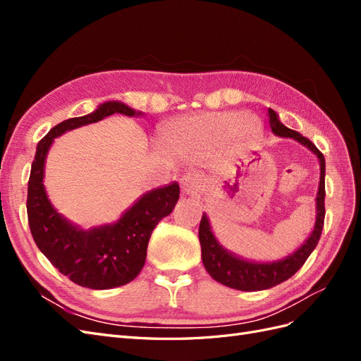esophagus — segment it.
Wrapping results in <instances>:
<instances>
[{
  "label": "esophagus",
  "instance_id": "esophagus-1",
  "mask_svg": "<svg viewBox=\"0 0 361 361\" xmlns=\"http://www.w3.org/2000/svg\"><path fill=\"white\" fill-rule=\"evenodd\" d=\"M200 179L197 174L194 173H187L183 174L182 179H180V187H182V191L185 194H194L200 190Z\"/></svg>",
  "mask_w": 361,
  "mask_h": 361
}]
</instances>
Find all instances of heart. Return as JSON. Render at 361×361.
Returning a JSON list of instances; mask_svg holds the SVG:
<instances>
[{
	"label": "heart",
	"mask_w": 361,
	"mask_h": 361,
	"mask_svg": "<svg viewBox=\"0 0 361 361\" xmlns=\"http://www.w3.org/2000/svg\"><path fill=\"white\" fill-rule=\"evenodd\" d=\"M255 128V134L252 128ZM251 133L254 137L247 139ZM259 134L256 120L243 113H206L185 118L170 128L167 140L174 146L192 145L197 141H218L223 143L233 138L236 143L251 145Z\"/></svg>",
	"instance_id": "obj_1"
}]
</instances>
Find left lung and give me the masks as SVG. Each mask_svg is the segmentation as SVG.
Instances as JSON below:
<instances>
[{
  "label": "left lung",
  "instance_id": "1",
  "mask_svg": "<svg viewBox=\"0 0 361 361\" xmlns=\"http://www.w3.org/2000/svg\"><path fill=\"white\" fill-rule=\"evenodd\" d=\"M268 117H269V126L271 130L279 137H286L297 140L298 143L312 150L313 154L318 157L319 166H321V178H319V188L316 194V223L313 232L310 236L297 251L285 259L277 262H250L245 259L238 257L227 251L216 241V238L212 233V228L207 220L206 214H203L200 227H199V239L202 245V260L206 271L209 276L221 283L224 286L233 288L238 290H264L272 286H277L280 283L290 279L295 272H297L307 257L312 255V251L318 245V241L322 233L324 227V218H325V159L324 155L319 152L309 138L302 137L297 130H292L283 125L279 116L274 110L268 108Z\"/></svg>",
  "mask_w": 361,
  "mask_h": 361
}]
</instances>
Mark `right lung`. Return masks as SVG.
<instances>
[{"instance_id": "1", "label": "right lung", "mask_w": 361, "mask_h": 361, "mask_svg": "<svg viewBox=\"0 0 361 361\" xmlns=\"http://www.w3.org/2000/svg\"><path fill=\"white\" fill-rule=\"evenodd\" d=\"M114 113L129 117L141 114L113 101L101 104L90 114L68 118L54 126L39 141L28 180L27 214L36 245L63 276L90 289H111L133 281L145 267L152 232L164 216L171 214L179 200V185L173 182L141 195L116 223L90 231H82L54 209L43 187L45 159L54 138Z\"/></svg>"}]
</instances>
